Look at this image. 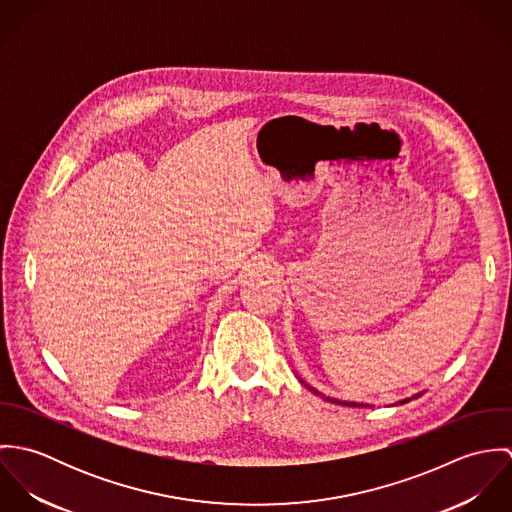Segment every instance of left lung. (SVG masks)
<instances>
[{"instance_id":"left-lung-1","label":"left lung","mask_w":512,"mask_h":512,"mask_svg":"<svg viewBox=\"0 0 512 512\" xmlns=\"http://www.w3.org/2000/svg\"><path fill=\"white\" fill-rule=\"evenodd\" d=\"M309 390H313V392H315V394H319V392H317V390H315V388H311V386H309ZM418 396H420V394H416V396H414V398H418ZM327 400H329V402H335V404H343V406H363V404H357V402H343V400H335V398H327ZM410 400H412V398H406V400H400V404H406V402H410Z\"/></svg>"}]
</instances>
